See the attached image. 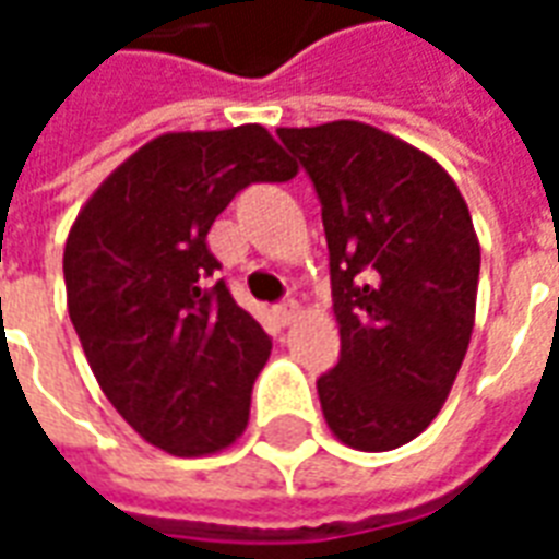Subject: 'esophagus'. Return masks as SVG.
I'll list each match as a JSON object with an SVG mask.
<instances>
[{
  "label": "esophagus",
  "mask_w": 559,
  "mask_h": 559,
  "mask_svg": "<svg viewBox=\"0 0 559 559\" xmlns=\"http://www.w3.org/2000/svg\"><path fill=\"white\" fill-rule=\"evenodd\" d=\"M275 314H278V320L284 323V326H290L293 320L302 314V308H299V302H296V299H287V302H281L278 308H275Z\"/></svg>",
  "instance_id": "esophagus-1"
}]
</instances>
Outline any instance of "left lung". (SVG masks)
Here are the masks:
<instances>
[{
  "label": "left lung",
  "instance_id": "1",
  "mask_svg": "<svg viewBox=\"0 0 559 559\" xmlns=\"http://www.w3.org/2000/svg\"><path fill=\"white\" fill-rule=\"evenodd\" d=\"M323 206L338 365L317 380L329 431L362 452L419 437L464 362L479 239L455 179L353 119L278 128Z\"/></svg>",
  "mask_w": 559,
  "mask_h": 559
}]
</instances>
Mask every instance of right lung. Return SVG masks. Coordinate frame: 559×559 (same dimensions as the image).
Returning <instances> with one entry per match:
<instances>
[{"mask_svg":"<svg viewBox=\"0 0 559 559\" xmlns=\"http://www.w3.org/2000/svg\"><path fill=\"white\" fill-rule=\"evenodd\" d=\"M299 173L263 126L173 131L104 179L62 257L68 314L98 386L146 440L179 457L242 437L272 341L224 281L206 233L251 182Z\"/></svg>","mask_w":559,"mask_h":559,"instance_id":"right-lung-1","label":"right lung"}]
</instances>
